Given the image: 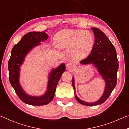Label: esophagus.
<instances>
[{
  "mask_svg": "<svg viewBox=\"0 0 129 129\" xmlns=\"http://www.w3.org/2000/svg\"><path fill=\"white\" fill-rule=\"evenodd\" d=\"M74 68H75V65H74L73 63L68 62L67 64V68L68 69V70L71 71V70H72Z\"/></svg>",
  "mask_w": 129,
  "mask_h": 129,
  "instance_id": "esophagus-1",
  "label": "esophagus"
}]
</instances>
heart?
<instances>
[{"instance_id": "b5f03b06", "label": "heart", "mask_w": 129, "mask_h": 129, "mask_svg": "<svg viewBox=\"0 0 129 129\" xmlns=\"http://www.w3.org/2000/svg\"><path fill=\"white\" fill-rule=\"evenodd\" d=\"M55 41L61 48L69 49L77 58L85 57L90 53L94 44V38L85 29H64L56 35Z\"/></svg>"}]
</instances>
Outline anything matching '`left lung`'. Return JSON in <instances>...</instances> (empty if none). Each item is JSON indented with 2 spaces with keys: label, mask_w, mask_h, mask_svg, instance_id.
Returning a JSON list of instances; mask_svg holds the SVG:
<instances>
[{
  "label": "left lung",
  "mask_w": 129,
  "mask_h": 129,
  "mask_svg": "<svg viewBox=\"0 0 129 129\" xmlns=\"http://www.w3.org/2000/svg\"><path fill=\"white\" fill-rule=\"evenodd\" d=\"M91 29L94 34L95 43L90 53L86 58L81 61L80 63L82 64L93 63L106 81V88L101 99L93 103H88L82 101L75 94L77 101L81 104L86 106L97 105L106 101L116 86L117 74L119 67L116 50L112 42L99 28H91ZM72 85L74 90H75L74 78H72Z\"/></svg>",
  "instance_id": "1"
}]
</instances>
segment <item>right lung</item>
<instances>
[{
  "label": "right lung",
  "mask_w": 129,
  "mask_h": 129,
  "mask_svg": "<svg viewBox=\"0 0 129 129\" xmlns=\"http://www.w3.org/2000/svg\"><path fill=\"white\" fill-rule=\"evenodd\" d=\"M43 32H30L25 34L21 40L12 48L11 54L8 61V70L10 84L14 88L19 99L23 102L34 106L45 105L53 100L57 85L62 74L65 71V66L62 64L57 68L52 70L49 74L48 85L47 92L40 97H32L23 91L19 82L20 67L26 54L32 48L47 40L48 36Z\"/></svg>",
  "instance_id": "right-lung-1"
}]
</instances>
